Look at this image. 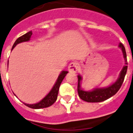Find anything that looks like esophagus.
Segmentation results:
<instances>
[{"mask_svg": "<svg viewBox=\"0 0 133 133\" xmlns=\"http://www.w3.org/2000/svg\"><path fill=\"white\" fill-rule=\"evenodd\" d=\"M68 70H69V71L70 73H73V74L76 73L78 70L77 64L75 62L70 63L69 66H68Z\"/></svg>", "mask_w": 133, "mask_h": 133, "instance_id": "obj_1", "label": "esophagus"}]
</instances>
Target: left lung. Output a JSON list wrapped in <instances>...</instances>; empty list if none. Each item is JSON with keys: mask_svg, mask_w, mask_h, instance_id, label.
Segmentation results:
<instances>
[{"mask_svg": "<svg viewBox=\"0 0 133 133\" xmlns=\"http://www.w3.org/2000/svg\"><path fill=\"white\" fill-rule=\"evenodd\" d=\"M119 47L121 48L123 54L125 64L122 70L120 72L118 79L115 83L110 86L105 88H96L91 91H85L81 87V81H82V77L80 75H78V85L77 91L79 96L81 99L87 102H100L106 100L111 96L115 95L121 88L123 83L125 76L127 71V54L125 48L123 44L120 43Z\"/></svg>", "mask_w": 133, "mask_h": 133, "instance_id": "left-lung-1", "label": "left lung"}]
</instances>
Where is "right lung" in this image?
I'll return each instance as SVG.
<instances>
[{
	"instance_id": "add662e5",
	"label": "right lung",
	"mask_w": 133,
	"mask_h": 133,
	"mask_svg": "<svg viewBox=\"0 0 133 133\" xmlns=\"http://www.w3.org/2000/svg\"><path fill=\"white\" fill-rule=\"evenodd\" d=\"M32 31H29L28 33H25L23 35L21 36L19 38L17 39V40L15 41L14 44L13 46H12V50H13V48L16 46V45L19 43H23V42H26L29 41L30 40L31 36L32 35ZM68 71H62V72L60 73V74L58 76V79H57L56 81L55 84L53 86L52 89H51V90L48 92V95L43 99V100H41L39 102L36 103V104H23L25 105V106H28L29 108L33 109H41V108H47L49 107V106H52L57 100V97H58V91H59V88L62 82L63 79H64L65 76L66 75V74H68Z\"/></svg>"
}]
</instances>
